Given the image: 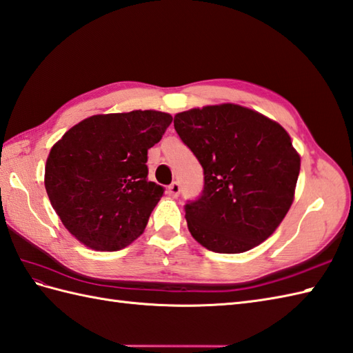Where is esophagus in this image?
Wrapping results in <instances>:
<instances>
[{
    "instance_id": "34e87169",
    "label": "esophagus",
    "mask_w": 353,
    "mask_h": 353,
    "mask_svg": "<svg viewBox=\"0 0 353 353\" xmlns=\"http://www.w3.org/2000/svg\"><path fill=\"white\" fill-rule=\"evenodd\" d=\"M167 192H168L170 196H173V199H176V196H179V194H180V185L177 182H173V183L168 186Z\"/></svg>"
}]
</instances>
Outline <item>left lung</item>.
<instances>
[{
	"label": "left lung",
	"instance_id": "1",
	"mask_svg": "<svg viewBox=\"0 0 353 353\" xmlns=\"http://www.w3.org/2000/svg\"><path fill=\"white\" fill-rule=\"evenodd\" d=\"M174 129L204 170V190L185 206L194 239L239 254L265 242L294 200L301 157L280 123L236 103L174 116Z\"/></svg>",
	"mask_w": 353,
	"mask_h": 353
}]
</instances>
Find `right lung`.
Instances as JSON below:
<instances>
[{
    "label": "right lung",
    "instance_id": "right-lung-1",
    "mask_svg": "<svg viewBox=\"0 0 353 353\" xmlns=\"http://www.w3.org/2000/svg\"><path fill=\"white\" fill-rule=\"evenodd\" d=\"M173 117L154 110L96 114L48 154L45 188L69 233L94 251H119L144 233L163 188L147 180V152Z\"/></svg>",
    "mask_w": 353,
    "mask_h": 353
}]
</instances>
